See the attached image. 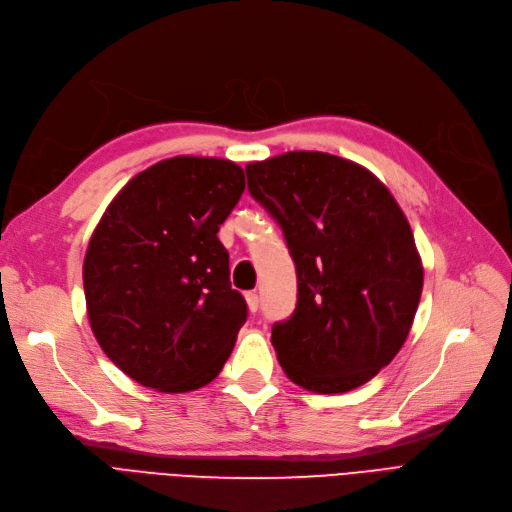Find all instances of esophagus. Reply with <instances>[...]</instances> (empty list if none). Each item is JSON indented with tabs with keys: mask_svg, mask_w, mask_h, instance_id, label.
Here are the masks:
<instances>
[{
	"mask_svg": "<svg viewBox=\"0 0 512 512\" xmlns=\"http://www.w3.org/2000/svg\"><path fill=\"white\" fill-rule=\"evenodd\" d=\"M245 302H248L250 313H256V311H258L260 300H258V294H256V292H248V294H245Z\"/></svg>",
	"mask_w": 512,
	"mask_h": 512,
	"instance_id": "esophagus-1",
	"label": "esophagus"
}]
</instances>
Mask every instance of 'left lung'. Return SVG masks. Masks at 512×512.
<instances>
[{
    "mask_svg": "<svg viewBox=\"0 0 512 512\" xmlns=\"http://www.w3.org/2000/svg\"><path fill=\"white\" fill-rule=\"evenodd\" d=\"M245 174L296 264V309L271 334L283 372L313 393L353 391L414 323L424 271L410 222L370 170L330 153H283Z\"/></svg>",
    "mask_w": 512,
    "mask_h": 512,
    "instance_id": "left-lung-1",
    "label": "left lung"
}]
</instances>
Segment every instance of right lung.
Instances as JSON below:
<instances>
[{
	"mask_svg": "<svg viewBox=\"0 0 512 512\" xmlns=\"http://www.w3.org/2000/svg\"><path fill=\"white\" fill-rule=\"evenodd\" d=\"M243 189L237 163L178 155L134 176L102 214L84 258L88 319L138 384L195 391L229 359L248 304L216 233Z\"/></svg>",
	"mask_w": 512,
	"mask_h": 512,
	"instance_id": "obj_1",
	"label": "right lung"
}]
</instances>
